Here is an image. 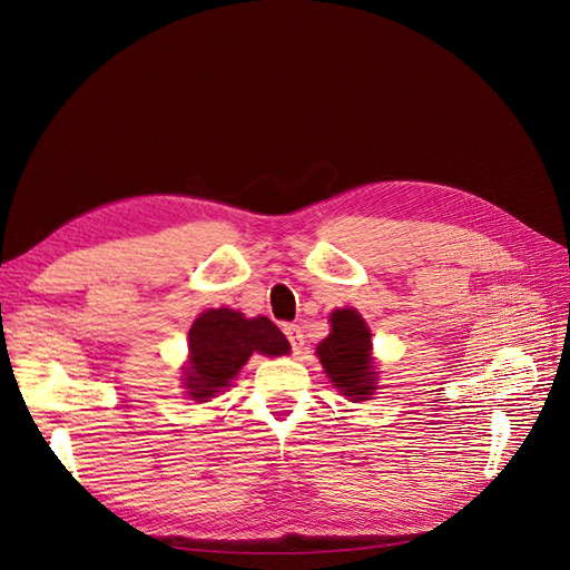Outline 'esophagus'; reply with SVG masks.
Listing matches in <instances>:
<instances>
[{
    "instance_id": "34e87169",
    "label": "esophagus",
    "mask_w": 570,
    "mask_h": 570,
    "mask_svg": "<svg viewBox=\"0 0 570 570\" xmlns=\"http://www.w3.org/2000/svg\"><path fill=\"white\" fill-rule=\"evenodd\" d=\"M283 331H285V335H287V340H289V344H292V352H299V350L304 347L302 327H299V325H295V323H289V325H285V327H283Z\"/></svg>"
}]
</instances>
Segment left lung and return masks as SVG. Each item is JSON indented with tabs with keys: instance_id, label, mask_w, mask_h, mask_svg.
Listing matches in <instances>:
<instances>
[{
	"instance_id": "1",
	"label": "left lung",
	"mask_w": 570,
	"mask_h": 570,
	"mask_svg": "<svg viewBox=\"0 0 570 570\" xmlns=\"http://www.w3.org/2000/svg\"><path fill=\"white\" fill-rule=\"evenodd\" d=\"M331 323L333 333L316 347L321 364L335 387L354 400H366L375 390L368 325L354 308H337Z\"/></svg>"
}]
</instances>
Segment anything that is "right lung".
Segmentation results:
<instances>
[{"label":"right lung","mask_w":570,"mask_h":570,"mask_svg":"<svg viewBox=\"0 0 570 570\" xmlns=\"http://www.w3.org/2000/svg\"><path fill=\"white\" fill-rule=\"evenodd\" d=\"M258 352L281 356L289 352L287 337L266 316L245 318L233 308H209L189 327L187 390L197 402H206Z\"/></svg>","instance_id":"add662e5"}]
</instances>
